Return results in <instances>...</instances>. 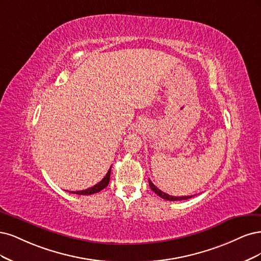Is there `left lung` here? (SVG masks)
<instances>
[{
	"label": "left lung",
	"mask_w": 261,
	"mask_h": 261,
	"mask_svg": "<svg viewBox=\"0 0 261 261\" xmlns=\"http://www.w3.org/2000/svg\"><path fill=\"white\" fill-rule=\"evenodd\" d=\"M148 183H149L150 189H152L158 196H161L162 198L167 199V200H182V199H188V198L192 197V196H171L169 194H166V193L162 192L158 188H156L154 184H153V182L150 181V180H148Z\"/></svg>",
	"instance_id": "8db88e82"
}]
</instances>
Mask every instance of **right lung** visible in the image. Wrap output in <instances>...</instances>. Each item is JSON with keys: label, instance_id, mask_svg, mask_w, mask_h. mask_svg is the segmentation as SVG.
<instances>
[{"label": "right lung", "instance_id": "1", "mask_svg": "<svg viewBox=\"0 0 261 261\" xmlns=\"http://www.w3.org/2000/svg\"><path fill=\"white\" fill-rule=\"evenodd\" d=\"M111 170H112V167L109 168L108 172L106 173V175L102 179V181H99L97 184H95L94 187H92V188L87 189V190H83V191L70 192V193H73V194H78V195H91V194H94V193H97L99 191H102L103 189H105L108 186L109 179H111Z\"/></svg>", "mask_w": 261, "mask_h": 261}]
</instances>
